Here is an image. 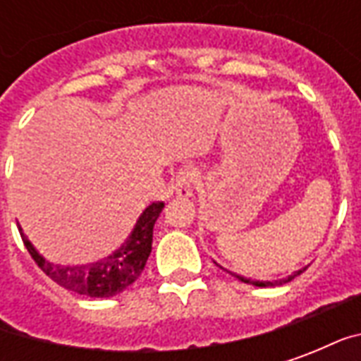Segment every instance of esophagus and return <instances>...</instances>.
Returning <instances> with one entry per match:
<instances>
[{"mask_svg":"<svg viewBox=\"0 0 361 361\" xmlns=\"http://www.w3.org/2000/svg\"><path fill=\"white\" fill-rule=\"evenodd\" d=\"M195 180L197 173L191 166L181 168L180 172L176 173V178H173V189H176V193L180 197L191 195V193H193V188H195Z\"/></svg>","mask_w":361,"mask_h":361,"instance_id":"34e87169","label":"esophagus"}]
</instances>
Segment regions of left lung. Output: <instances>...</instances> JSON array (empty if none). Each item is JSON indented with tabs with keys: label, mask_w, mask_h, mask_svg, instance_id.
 Returning a JSON list of instances; mask_svg holds the SVG:
<instances>
[{
	"label": "left lung",
	"mask_w": 361,
	"mask_h": 361,
	"mask_svg": "<svg viewBox=\"0 0 361 361\" xmlns=\"http://www.w3.org/2000/svg\"><path fill=\"white\" fill-rule=\"evenodd\" d=\"M305 269H307V267H305ZM305 269H302V271L294 272V274H292V276H288V279L279 280V282H259V280L243 279V276H238V274H234V276H235V279H240V280H242V282H247V284H253V286H261V288H265V286H274V284H284V282H290V280H294L295 276H298V274H302V272L305 271Z\"/></svg>",
	"instance_id": "8db88e82"
}]
</instances>
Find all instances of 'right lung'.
Returning a JSON list of instances; mask_svg holds the SVG:
<instances>
[{
  "instance_id": "right-lung-1",
  "label": "right lung",
  "mask_w": 361,
  "mask_h": 361,
  "mask_svg": "<svg viewBox=\"0 0 361 361\" xmlns=\"http://www.w3.org/2000/svg\"><path fill=\"white\" fill-rule=\"evenodd\" d=\"M162 209H164L162 201H154L152 204H149L141 214V219L137 220L129 240L114 255L106 257L104 261H98L94 265H51L36 253L20 228L19 232L30 257L35 259L36 265L40 267L42 272H46V276H50L56 284L66 290H71L75 294L89 295V298H110V295L123 292L127 286H131L135 280L141 276L142 269L147 265V259L152 251L154 222L160 216Z\"/></svg>"
}]
</instances>
